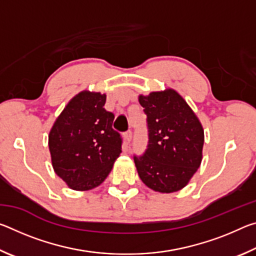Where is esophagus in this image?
Instances as JSON below:
<instances>
[{"mask_svg":"<svg viewBox=\"0 0 256 256\" xmlns=\"http://www.w3.org/2000/svg\"><path fill=\"white\" fill-rule=\"evenodd\" d=\"M124 138H125V141L128 142V144H130V142H131V140H132V132L131 131L125 132L124 133Z\"/></svg>","mask_w":256,"mask_h":256,"instance_id":"1","label":"esophagus"}]
</instances>
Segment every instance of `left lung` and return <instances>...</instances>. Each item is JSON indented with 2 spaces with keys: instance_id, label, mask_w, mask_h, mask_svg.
Here are the masks:
<instances>
[{
  "instance_id": "left-lung-1",
  "label": "left lung",
  "mask_w": 256,
  "mask_h": 256,
  "mask_svg": "<svg viewBox=\"0 0 256 256\" xmlns=\"http://www.w3.org/2000/svg\"><path fill=\"white\" fill-rule=\"evenodd\" d=\"M148 122V148L134 157L138 177L154 192L182 190L202 162L204 131L200 120L176 92L168 88L138 94Z\"/></svg>"
}]
</instances>
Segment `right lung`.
I'll return each instance as SVG.
<instances>
[{
    "label": "right lung",
    "mask_w": 256,
    "mask_h": 256,
    "mask_svg": "<svg viewBox=\"0 0 256 256\" xmlns=\"http://www.w3.org/2000/svg\"><path fill=\"white\" fill-rule=\"evenodd\" d=\"M105 102V94L84 90L68 102L50 131L52 166L74 190L100 185L122 152V138L112 128L114 114L104 108Z\"/></svg>",
    "instance_id": "1"
}]
</instances>
